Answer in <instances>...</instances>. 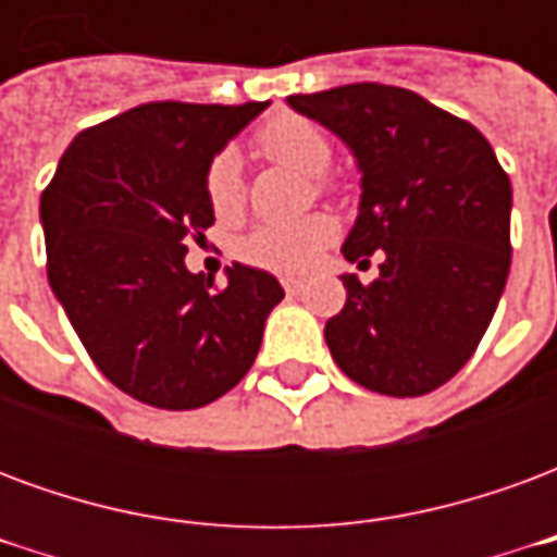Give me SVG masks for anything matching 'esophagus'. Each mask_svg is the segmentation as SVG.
<instances>
[{
  "instance_id": "1",
  "label": "esophagus",
  "mask_w": 557,
  "mask_h": 557,
  "mask_svg": "<svg viewBox=\"0 0 557 557\" xmlns=\"http://www.w3.org/2000/svg\"><path fill=\"white\" fill-rule=\"evenodd\" d=\"M283 289L289 292V295H298V292L304 289V283H301V280H292V277H286V280H283Z\"/></svg>"
}]
</instances>
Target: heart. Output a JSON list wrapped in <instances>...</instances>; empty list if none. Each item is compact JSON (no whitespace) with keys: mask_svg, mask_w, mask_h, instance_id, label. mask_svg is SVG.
<instances>
[{"mask_svg":"<svg viewBox=\"0 0 557 557\" xmlns=\"http://www.w3.org/2000/svg\"><path fill=\"white\" fill-rule=\"evenodd\" d=\"M256 146L271 160H280L304 175H322L331 163V143L319 127L304 115H277L259 134ZM208 208L218 218H235L242 211L244 187L238 158L223 151L206 170ZM337 238V223L327 214L292 220V223H262L238 242V256L247 265L277 271V274H304L319 262L327 244Z\"/></svg>","mask_w":557,"mask_h":557,"instance_id":"heart-1","label":"heart"}]
</instances>
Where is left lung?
Returning a JSON list of instances; mask_svg holds the SVG:
<instances>
[{
    "label": "left lung",
    "instance_id": "left-lung-1",
    "mask_svg": "<svg viewBox=\"0 0 557 557\" xmlns=\"http://www.w3.org/2000/svg\"><path fill=\"white\" fill-rule=\"evenodd\" d=\"M337 134L361 172V206L343 256L379 277L343 274L346 307L325 343L351 382L423 397L478 349L510 271L513 190L495 151L456 115L409 89L351 83L286 98Z\"/></svg>",
    "mask_w": 557,
    "mask_h": 557
}]
</instances>
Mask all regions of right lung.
<instances>
[{
	"instance_id": "add662e5",
	"label": "right lung",
	"mask_w": 557,
	"mask_h": 557,
	"mask_svg": "<svg viewBox=\"0 0 557 557\" xmlns=\"http://www.w3.org/2000/svg\"><path fill=\"white\" fill-rule=\"evenodd\" d=\"M265 103L158 101L83 131L41 196L47 277L79 343L119 391L199 409L253 367L283 286L226 268L190 274L187 244L214 223L206 170Z\"/></svg>"
}]
</instances>
